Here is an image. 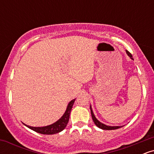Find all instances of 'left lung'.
Returning a JSON list of instances; mask_svg holds the SVG:
<instances>
[{
    "label": "left lung",
    "mask_w": 154,
    "mask_h": 154,
    "mask_svg": "<svg viewBox=\"0 0 154 154\" xmlns=\"http://www.w3.org/2000/svg\"><path fill=\"white\" fill-rule=\"evenodd\" d=\"M126 52H127V54H128V56H130V57L132 59H132V54H130V53L129 52V51H126ZM91 112L92 119H93V122H94V123L95 124V125H96V126L98 127V128H100V129H102V130H116V129H118V128H122V127H120V126H116V127L107 126V125H104V124H103V123L100 122L98 121V120L96 118H95V116H94V114H93V111H92L91 106Z\"/></svg>",
    "instance_id": "8db88e82"
}]
</instances>
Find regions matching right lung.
I'll return each instance as SVG.
<instances>
[{
  "instance_id": "add662e5",
  "label": "right lung",
  "mask_w": 154,
  "mask_h": 154,
  "mask_svg": "<svg viewBox=\"0 0 154 154\" xmlns=\"http://www.w3.org/2000/svg\"><path fill=\"white\" fill-rule=\"evenodd\" d=\"M75 99H73L69 102L68 104V106L66 108V110L63 115L61 116V119H59L57 122L52 124V125H48V126L42 127V128H35V127H30L28 125H24L25 126L29 128L31 130L38 132V133L43 134V135H53V134L58 133L64 130V128L66 127L67 123H68L69 119V115L71 113V110L72 106H73L74 102Z\"/></svg>"
}]
</instances>
